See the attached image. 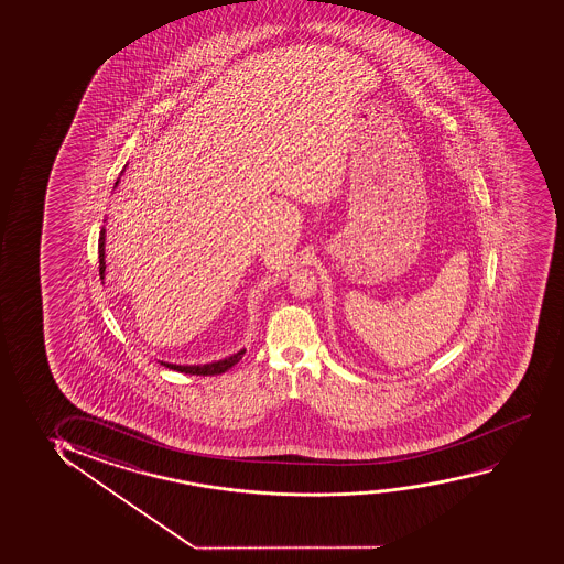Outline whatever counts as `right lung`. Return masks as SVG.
<instances>
[{"mask_svg": "<svg viewBox=\"0 0 564 564\" xmlns=\"http://www.w3.org/2000/svg\"><path fill=\"white\" fill-rule=\"evenodd\" d=\"M117 184H119V181L115 182V186H117ZM98 253L99 279L104 280L106 279V228H101V232H99ZM243 354H246V349H240L238 354H232L230 357H225V359H220V361L205 362V365H174V362L163 361H161V365H165L166 368H173V370H176V372H186V375H223V372H226L228 368H232L236 362H240Z\"/></svg>", "mask_w": 564, "mask_h": 564, "instance_id": "obj_1", "label": "right lung"}]
</instances>
